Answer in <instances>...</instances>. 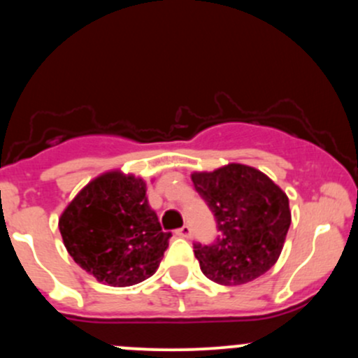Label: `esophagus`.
Segmentation results:
<instances>
[{
  "mask_svg": "<svg viewBox=\"0 0 358 358\" xmlns=\"http://www.w3.org/2000/svg\"><path fill=\"white\" fill-rule=\"evenodd\" d=\"M176 236L185 237V239H190V237H192V229L188 227V225H183L182 229H178V231H176Z\"/></svg>",
  "mask_w": 358,
  "mask_h": 358,
  "instance_id": "34e87169",
  "label": "esophagus"
}]
</instances>
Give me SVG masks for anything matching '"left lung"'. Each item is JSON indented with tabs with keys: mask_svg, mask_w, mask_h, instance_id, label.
<instances>
[{
	"mask_svg": "<svg viewBox=\"0 0 358 358\" xmlns=\"http://www.w3.org/2000/svg\"><path fill=\"white\" fill-rule=\"evenodd\" d=\"M192 182L220 232L213 244H196L193 250L205 276L217 285L239 286L268 273L291 225L286 193L268 175L241 163L195 171Z\"/></svg>",
	"mask_w": 358,
	"mask_h": 358,
	"instance_id": "8db88e82",
	"label": "left lung"
}]
</instances>
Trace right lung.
I'll use <instances>...</instances> for the list:
<instances>
[{
	"instance_id": "1",
	"label": "right lung",
	"mask_w": 358,
	"mask_h": 358,
	"mask_svg": "<svg viewBox=\"0 0 358 358\" xmlns=\"http://www.w3.org/2000/svg\"><path fill=\"white\" fill-rule=\"evenodd\" d=\"M67 252L99 282L124 287L153 276L168 248L146 182L106 171L85 185L59 219Z\"/></svg>"
}]
</instances>
